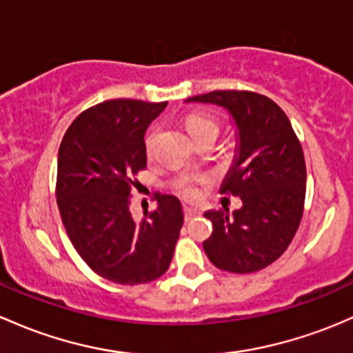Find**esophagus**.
<instances>
[{
	"label": "esophagus",
	"instance_id": "esophagus-1",
	"mask_svg": "<svg viewBox=\"0 0 353 353\" xmlns=\"http://www.w3.org/2000/svg\"><path fill=\"white\" fill-rule=\"evenodd\" d=\"M194 214H198V208L192 205H184V216H186V220L192 218Z\"/></svg>",
	"mask_w": 353,
	"mask_h": 353
}]
</instances>
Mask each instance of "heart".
<instances>
[{"label":"heart","mask_w":353,"mask_h":353,"mask_svg":"<svg viewBox=\"0 0 353 353\" xmlns=\"http://www.w3.org/2000/svg\"><path fill=\"white\" fill-rule=\"evenodd\" d=\"M189 174H191V170H189ZM184 189H186V186H184Z\"/></svg>","instance_id":"1"}]
</instances>
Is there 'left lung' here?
I'll use <instances>...</instances> for the list:
<instances>
[{
    "instance_id": "left-lung-1",
    "label": "left lung",
    "mask_w": 353,
    "mask_h": 353,
    "mask_svg": "<svg viewBox=\"0 0 353 353\" xmlns=\"http://www.w3.org/2000/svg\"><path fill=\"white\" fill-rule=\"evenodd\" d=\"M223 121L232 143L225 194L239 210L206 211L213 233L203 242L211 264L228 272H255L272 264L291 243L306 194L303 147L291 121L272 99L252 91L199 96Z\"/></svg>"
}]
</instances>
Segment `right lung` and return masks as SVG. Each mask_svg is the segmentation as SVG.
I'll use <instances>...</instances> for the list:
<instances>
[{
    "label": "right lung",
    "mask_w": 353,
    "mask_h": 353,
    "mask_svg": "<svg viewBox=\"0 0 353 353\" xmlns=\"http://www.w3.org/2000/svg\"><path fill=\"white\" fill-rule=\"evenodd\" d=\"M165 106L99 103L72 121L59 147L57 203L70 242L96 274L118 284L161 277L183 226L181 203L172 196H161L148 213L147 189L135 177L147 167V130ZM137 199H143L142 215Z\"/></svg>",
    "instance_id": "1"
}]
</instances>
